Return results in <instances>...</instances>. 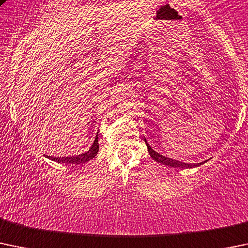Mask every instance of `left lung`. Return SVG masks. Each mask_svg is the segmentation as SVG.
Wrapping results in <instances>:
<instances>
[{"mask_svg":"<svg viewBox=\"0 0 248 248\" xmlns=\"http://www.w3.org/2000/svg\"><path fill=\"white\" fill-rule=\"evenodd\" d=\"M145 142H146V146H147V150H148V153H150V155L155 159V161H158V163L163 164V165H166V166H171V168H179V169H187V168H196V166L201 165L202 163H199V164H187V163H183V161H179V160H174V159H171V158H168V157H164V155H161L160 153L155 152L153 148H151V146L147 144V141H146L145 139Z\"/></svg>","mask_w":248,"mask_h":248,"instance_id":"8db88e82","label":"left lung"}]
</instances>
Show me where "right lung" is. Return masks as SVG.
Instances as JSON below:
<instances>
[{"instance_id": "add662e5", "label": "right lung", "mask_w": 248, "mask_h": 248, "mask_svg": "<svg viewBox=\"0 0 248 248\" xmlns=\"http://www.w3.org/2000/svg\"><path fill=\"white\" fill-rule=\"evenodd\" d=\"M98 148H100V146H98V135H96L95 141L91 145L89 151L82 153V155H74V157H49V155H47V158L62 164H76V165H78V164H84L93 158H95V155L98 152Z\"/></svg>"}]
</instances>
